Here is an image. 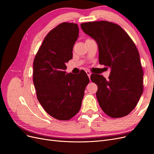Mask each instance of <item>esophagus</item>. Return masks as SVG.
<instances>
[{
    "mask_svg": "<svg viewBox=\"0 0 154 154\" xmlns=\"http://www.w3.org/2000/svg\"><path fill=\"white\" fill-rule=\"evenodd\" d=\"M86 73H87V74L88 77V78H90V76H91V72L90 71H86Z\"/></svg>",
    "mask_w": 154,
    "mask_h": 154,
    "instance_id": "esophagus-1",
    "label": "esophagus"
}]
</instances>
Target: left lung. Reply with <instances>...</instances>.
I'll list each match as a JSON object with an SVG mask.
<instances>
[{"mask_svg":"<svg viewBox=\"0 0 154 154\" xmlns=\"http://www.w3.org/2000/svg\"><path fill=\"white\" fill-rule=\"evenodd\" d=\"M85 34L94 39L99 51V63L109 67V80L92 74L96 83L100 106L110 117L128 115L143 94V71L140 57L132 39L119 25L108 21L83 23Z\"/></svg>","mask_w":154,"mask_h":154,"instance_id":"left-lung-1","label":"left lung"}]
</instances>
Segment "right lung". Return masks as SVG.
<instances>
[{
    "label": "right lung",
    "instance_id": "right-lung-1",
    "mask_svg": "<svg viewBox=\"0 0 154 154\" xmlns=\"http://www.w3.org/2000/svg\"><path fill=\"white\" fill-rule=\"evenodd\" d=\"M78 34L77 24H59L45 37L34 60L37 99L51 116L59 120H69L78 112L89 82L85 71L78 75L65 71Z\"/></svg>",
    "mask_w": 154,
    "mask_h": 154
}]
</instances>
